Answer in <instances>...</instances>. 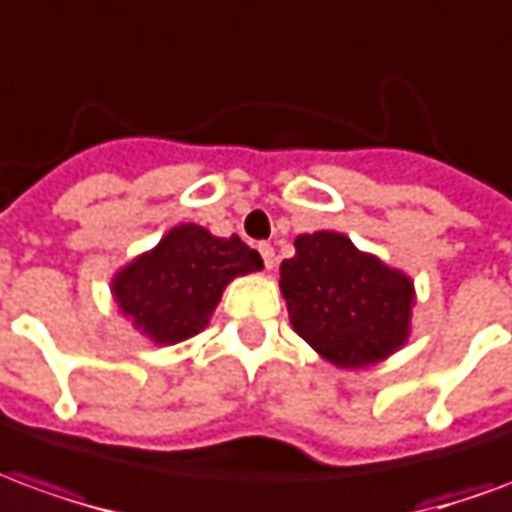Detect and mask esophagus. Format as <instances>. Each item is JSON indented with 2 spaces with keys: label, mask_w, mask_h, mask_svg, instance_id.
Returning a JSON list of instances; mask_svg holds the SVG:
<instances>
[{
  "label": "esophagus",
  "mask_w": 512,
  "mask_h": 512,
  "mask_svg": "<svg viewBox=\"0 0 512 512\" xmlns=\"http://www.w3.org/2000/svg\"><path fill=\"white\" fill-rule=\"evenodd\" d=\"M257 249H260V255H263V263H266V268H274V246L260 244Z\"/></svg>",
  "instance_id": "1"
}]
</instances>
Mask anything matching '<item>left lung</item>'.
<instances>
[{
	"label": "left lung",
	"mask_w": 512,
	"mask_h": 512,
	"mask_svg": "<svg viewBox=\"0 0 512 512\" xmlns=\"http://www.w3.org/2000/svg\"><path fill=\"white\" fill-rule=\"evenodd\" d=\"M279 277L293 329L332 365H376L408 340L411 279L343 233L299 235Z\"/></svg>",
	"instance_id": "left-lung-1"
}]
</instances>
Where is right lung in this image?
I'll return each instance as SVG.
<instances>
[{
    "label": "right lung",
    "instance_id": "add662e5",
    "mask_svg": "<svg viewBox=\"0 0 512 512\" xmlns=\"http://www.w3.org/2000/svg\"><path fill=\"white\" fill-rule=\"evenodd\" d=\"M260 268V255L238 235L216 238L200 224H178L112 279V293L139 332L172 345L205 329L230 279Z\"/></svg>",
    "mask_w": 512,
    "mask_h": 512
}]
</instances>
